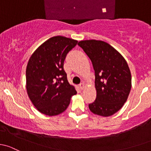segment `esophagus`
<instances>
[{
	"label": "esophagus",
	"instance_id": "esophagus-1",
	"mask_svg": "<svg viewBox=\"0 0 151 151\" xmlns=\"http://www.w3.org/2000/svg\"><path fill=\"white\" fill-rule=\"evenodd\" d=\"M79 88L81 90L84 88V83H83V82H82V83H81L80 84H79Z\"/></svg>",
	"mask_w": 151,
	"mask_h": 151
}]
</instances>
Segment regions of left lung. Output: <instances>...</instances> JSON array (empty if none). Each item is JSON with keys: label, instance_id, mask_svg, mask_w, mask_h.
<instances>
[{"label": "left lung", "instance_id": "obj_1", "mask_svg": "<svg viewBox=\"0 0 151 151\" xmlns=\"http://www.w3.org/2000/svg\"><path fill=\"white\" fill-rule=\"evenodd\" d=\"M92 63L95 73L97 97L88 105L99 116H110L119 111L127 101L132 87V76L122 54L106 42L97 40L78 43Z\"/></svg>", "mask_w": 151, "mask_h": 151}]
</instances>
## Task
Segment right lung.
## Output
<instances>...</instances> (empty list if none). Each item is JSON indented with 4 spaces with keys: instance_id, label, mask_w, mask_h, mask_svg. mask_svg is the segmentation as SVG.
<instances>
[{
    "instance_id": "right-lung-1",
    "label": "right lung",
    "mask_w": 151,
    "mask_h": 151,
    "mask_svg": "<svg viewBox=\"0 0 151 151\" xmlns=\"http://www.w3.org/2000/svg\"><path fill=\"white\" fill-rule=\"evenodd\" d=\"M78 41L54 36L41 45L29 58L26 69V88L31 102L43 114L64 112L77 93L67 78L64 62Z\"/></svg>"
}]
</instances>
